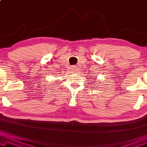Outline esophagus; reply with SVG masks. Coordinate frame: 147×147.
<instances>
[{"instance_id":"1","label":"esophagus","mask_w":147,"mask_h":147,"mask_svg":"<svg viewBox=\"0 0 147 147\" xmlns=\"http://www.w3.org/2000/svg\"><path fill=\"white\" fill-rule=\"evenodd\" d=\"M71 69L72 71H74V72H76L78 70V67L76 66V65H73V66H71Z\"/></svg>"}]
</instances>
